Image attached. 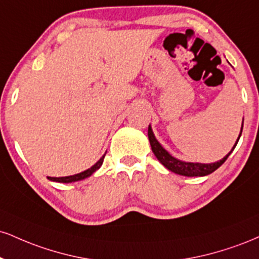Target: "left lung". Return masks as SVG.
Instances as JSON below:
<instances>
[{"label":"left lung","mask_w":259,"mask_h":259,"mask_svg":"<svg viewBox=\"0 0 259 259\" xmlns=\"http://www.w3.org/2000/svg\"><path fill=\"white\" fill-rule=\"evenodd\" d=\"M242 123H244V121H242ZM242 125H244V124H242ZM241 133H242V126H241V130H240L239 138H238V140H236L233 149L235 148L236 143H238L240 136H241ZM148 139H149V143H151L152 151H153L154 155L157 157V159L159 160L165 167H166L167 170L172 171V172H175V174H179V175L188 176V177L210 175V174L213 172L214 170L219 169L221 165H222L224 161L227 160V158L229 157V154L233 152V149H232V151H230L229 153L223 158V159H221L220 161H216V163H211V164L189 163V161H182L180 159H176V158L172 157L169 152L165 151V149L161 147L160 143L158 142V140L155 139L154 134H153V132H152L151 125L148 126Z\"/></svg>","instance_id":"obj_1"}]
</instances>
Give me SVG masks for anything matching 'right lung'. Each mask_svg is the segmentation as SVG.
I'll return each instance as SVG.
<instances>
[{"instance_id":"right-lung-1","label":"right lung","mask_w":259,"mask_h":259,"mask_svg":"<svg viewBox=\"0 0 259 259\" xmlns=\"http://www.w3.org/2000/svg\"><path fill=\"white\" fill-rule=\"evenodd\" d=\"M104 158H105V155L102 158H100V160L96 161V163L93 165L90 169L83 171V172L76 174V175H72V176H66V177H48V180L55 181V182H61V183H71V182H76V181L84 180V179H87V177L92 176L96 170L100 169V166H101L102 163H104Z\"/></svg>"}]
</instances>
